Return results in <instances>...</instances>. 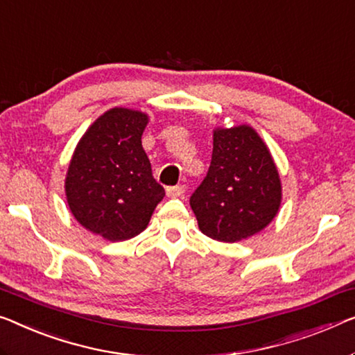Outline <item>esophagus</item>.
I'll use <instances>...</instances> for the list:
<instances>
[{
    "label": "esophagus",
    "instance_id": "esophagus-1",
    "mask_svg": "<svg viewBox=\"0 0 355 355\" xmlns=\"http://www.w3.org/2000/svg\"><path fill=\"white\" fill-rule=\"evenodd\" d=\"M184 191H187V187H184V184H177V187H168L166 193L168 198L175 199V198H182Z\"/></svg>",
    "mask_w": 355,
    "mask_h": 355
}]
</instances>
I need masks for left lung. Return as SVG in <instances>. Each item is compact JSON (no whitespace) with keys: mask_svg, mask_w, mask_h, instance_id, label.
Instances as JSON below:
<instances>
[{"mask_svg":"<svg viewBox=\"0 0 355 355\" xmlns=\"http://www.w3.org/2000/svg\"><path fill=\"white\" fill-rule=\"evenodd\" d=\"M280 200L277 167L257 130L216 127L207 177L189 198L199 230L220 242L247 239L271 223Z\"/></svg>","mask_w":355,"mask_h":355,"instance_id":"8db88e82","label":"left lung"}]
</instances>
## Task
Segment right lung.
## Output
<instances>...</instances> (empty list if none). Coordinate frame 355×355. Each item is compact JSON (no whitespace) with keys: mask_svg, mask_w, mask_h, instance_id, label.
Returning <instances> with one entry per match:
<instances>
[{"mask_svg":"<svg viewBox=\"0 0 355 355\" xmlns=\"http://www.w3.org/2000/svg\"><path fill=\"white\" fill-rule=\"evenodd\" d=\"M148 114L111 108L81 137L65 178L67 202L78 223L107 241L144 231L166 191L141 146Z\"/></svg>","mask_w":355,"mask_h":355,"instance_id":"add662e5","label":"right lung"}]
</instances>
